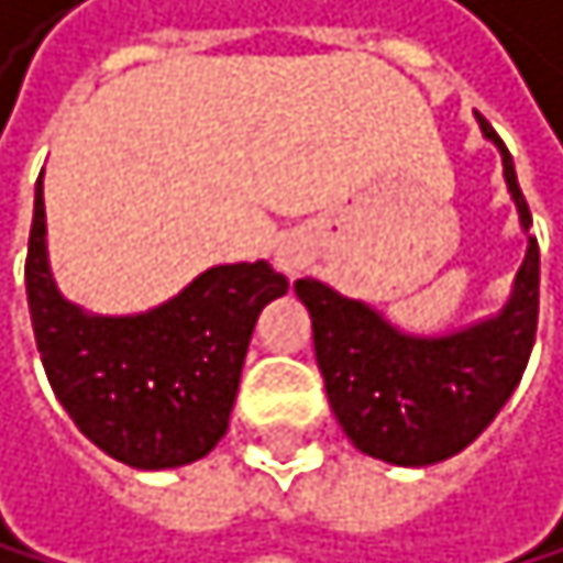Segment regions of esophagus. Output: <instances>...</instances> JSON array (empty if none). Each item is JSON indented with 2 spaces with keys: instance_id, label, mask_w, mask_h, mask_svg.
Listing matches in <instances>:
<instances>
[{
  "instance_id": "1",
  "label": "esophagus",
  "mask_w": 563,
  "mask_h": 563,
  "mask_svg": "<svg viewBox=\"0 0 563 563\" xmlns=\"http://www.w3.org/2000/svg\"><path fill=\"white\" fill-rule=\"evenodd\" d=\"M279 266H284L287 273H294V269L300 266V256H297V253H287V250H284V253H279Z\"/></svg>"
}]
</instances>
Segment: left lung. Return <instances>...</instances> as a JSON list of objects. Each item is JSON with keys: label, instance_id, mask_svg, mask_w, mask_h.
<instances>
[{"label": "left lung", "instance_id": "left-lung-1", "mask_svg": "<svg viewBox=\"0 0 563 563\" xmlns=\"http://www.w3.org/2000/svg\"><path fill=\"white\" fill-rule=\"evenodd\" d=\"M479 124L500 144L507 185L530 229L510 151L486 121ZM294 290L310 310L317 367L347 439L395 466H432L466 449L523 375L540 313V250L530 235L517 290L500 317L449 338H405L372 307L317 279H297Z\"/></svg>", "mask_w": 563, "mask_h": 563}]
</instances>
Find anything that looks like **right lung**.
<instances>
[{"mask_svg": "<svg viewBox=\"0 0 563 563\" xmlns=\"http://www.w3.org/2000/svg\"><path fill=\"white\" fill-rule=\"evenodd\" d=\"M43 175L26 250V297L46 378L77 429L134 470L196 463L229 429L260 310L287 294L269 263L212 266L137 317H87L46 266Z\"/></svg>", "mask_w": 563, "mask_h": 563, "instance_id": "add662e5", "label": "right lung"}]
</instances>
